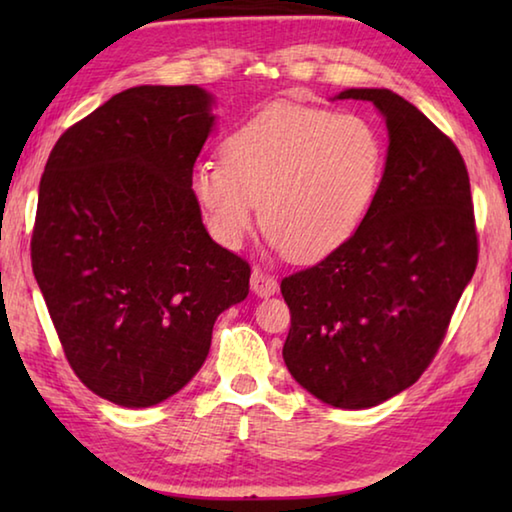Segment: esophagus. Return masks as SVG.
<instances>
[{
    "mask_svg": "<svg viewBox=\"0 0 512 512\" xmlns=\"http://www.w3.org/2000/svg\"><path fill=\"white\" fill-rule=\"evenodd\" d=\"M250 289H253L255 296L268 298V296H275L277 289H280V284H277L273 275L264 273L262 268H255L253 275H250Z\"/></svg>",
    "mask_w": 512,
    "mask_h": 512,
    "instance_id": "1",
    "label": "esophagus"
}]
</instances>
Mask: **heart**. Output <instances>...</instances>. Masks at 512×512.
Here are the masks:
<instances>
[{
    "label": "heart",
    "mask_w": 512,
    "mask_h": 512,
    "mask_svg": "<svg viewBox=\"0 0 512 512\" xmlns=\"http://www.w3.org/2000/svg\"><path fill=\"white\" fill-rule=\"evenodd\" d=\"M221 155L189 176L212 237L239 248L262 212L268 244L300 262L332 255L359 230L384 171V142L366 117L296 103L259 110Z\"/></svg>",
    "instance_id": "1"
}]
</instances>
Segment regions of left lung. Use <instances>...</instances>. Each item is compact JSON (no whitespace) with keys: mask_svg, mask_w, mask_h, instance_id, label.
<instances>
[{"mask_svg":"<svg viewBox=\"0 0 512 512\" xmlns=\"http://www.w3.org/2000/svg\"><path fill=\"white\" fill-rule=\"evenodd\" d=\"M334 99L381 112L386 167L359 230L282 280L291 309L282 357L320 402L370 409L415 384L436 357L479 241L470 176L445 133L391 90L350 88Z\"/></svg>","mask_w":512,"mask_h":512,"instance_id":"8db88e82","label":"left lung"}]
</instances>
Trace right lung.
I'll use <instances>...</instances> for the list:
<instances>
[{"mask_svg": "<svg viewBox=\"0 0 512 512\" xmlns=\"http://www.w3.org/2000/svg\"><path fill=\"white\" fill-rule=\"evenodd\" d=\"M212 106L198 85L128 88L60 135L40 180L33 275L76 377L126 409L187 386L248 296L189 189Z\"/></svg>", "mask_w": 512, "mask_h": 512, "instance_id": "obj_1", "label": "right lung"}]
</instances>
